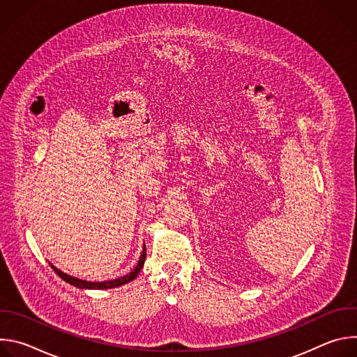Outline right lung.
<instances>
[{"label": "right lung", "instance_id": "obj_1", "mask_svg": "<svg viewBox=\"0 0 357 357\" xmlns=\"http://www.w3.org/2000/svg\"><path fill=\"white\" fill-rule=\"evenodd\" d=\"M145 257H146V251H145V244H144V248H142V254L141 257L138 260V264L134 267V270L124 275V277H120L117 280H110V281H103V282H91V281H83V280H79V278H75L72 275H68L65 273H62L61 270H58L56 267L52 266L54 271L66 282H69L70 285H75L77 288H87V289H107V288H114V287H120V285H124L130 281H132L141 271V268L144 267V261H145Z\"/></svg>", "mask_w": 357, "mask_h": 357}]
</instances>
